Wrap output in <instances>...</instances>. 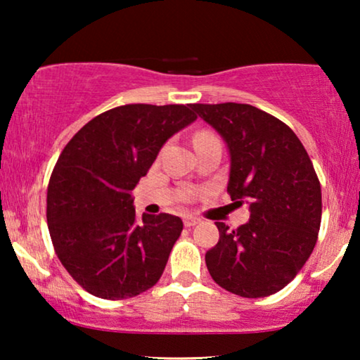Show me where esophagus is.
I'll return each mask as SVG.
<instances>
[{
    "instance_id": "esophagus-1",
    "label": "esophagus",
    "mask_w": 360,
    "mask_h": 360,
    "mask_svg": "<svg viewBox=\"0 0 360 360\" xmlns=\"http://www.w3.org/2000/svg\"><path fill=\"white\" fill-rule=\"evenodd\" d=\"M184 223H185L186 228H191V226L200 224V223H201V219H200V218H196V216L186 214V216H184Z\"/></svg>"
}]
</instances>
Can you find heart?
Returning a JSON list of instances; mask_svg holds the SVG:
<instances>
[{"label":"heart","mask_w":360,"mask_h":360,"mask_svg":"<svg viewBox=\"0 0 360 360\" xmlns=\"http://www.w3.org/2000/svg\"><path fill=\"white\" fill-rule=\"evenodd\" d=\"M213 134H210V132H200L198 136L195 137V139H205V137H211Z\"/></svg>","instance_id":"1"}]
</instances>
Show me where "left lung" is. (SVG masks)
<instances>
[{
  "mask_svg": "<svg viewBox=\"0 0 360 360\" xmlns=\"http://www.w3.org/2000/svg\"><path fill=\"white\" fill-rule=\"evenodd\" d=\"M229 150L228 193L250 218L205 255L219 287L264 298L292 282L311 255L321 224V185L297 134L277 117L240 103L190 105Z\"/></svg>",
  "mask_w": 360,
  "mask_h": 360,
  "instance_id": "obj_1",
  "label": "left lung"
}]
</instances>
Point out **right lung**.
Segmentation results:
<instances>
[{
	"instance_id": "right-lung-1",
	"label": "right lung",
	"mask_w": 360,
	"mask_h": 360,
	"mask_svg": "<svg viewBox=\"0 0 360 360\" xmlns=\"http://www.w3.org/2000/svg\"><path fill=\"white\" fill-rule=\"evenodd\" d=\"M195 120L188 105L117 106L62 150L47 188L49 233L88 293L124 300L159 282L184 223L167 213L137 219L131 193L162 146Z\"/></svg>"
}]
</instances>
